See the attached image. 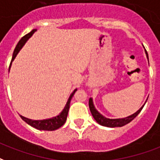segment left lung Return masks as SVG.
I'll use <instances>...</instances> for the list:
<instances>
[{
    "mask_svg": "<svg viewBox=\"0 0 160 160\" xmlns=\"http://www.w3.org/2000/svg\"><path fill=\"white\" fill-rule=\"evenodd\" d=\"M147 57H148V53H147ZM143 107H144V105H143L142 107L138 111H137L136 113H133L132 115L126 117V118H124V119H107V118H105V117L102 116L101 113H98V110L96 109L95 107H94V105H93L92 99V98H90L89 99V108L93 118L95 119V120L98 123V124H100L101 125H103V126H107V127H121L123 125H125L126 124H128V123H130L131 121H132V120L139 114V113L142 111Z\"/></svg>",
    "mask_w": 160,
    "mask_h": 160,
    "instance_id": "left-lung-1",
    "label": "left lung"
}]
</instances>
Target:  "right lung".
<instances>
[{"mask_svg": "<svg viewBox=\"0 0 160 160\" xmlns=\"http://www.w3.org/2000/svg\"><path fill=\"white\" fill-rule=\"evenodd\" d=\"M35 31V29H33L31 32H29V34L25 35L23 37L21 38V40L18 41V43L15 47L14 49L13 54H12V61H11L10 63V67L11 64H12V62L13 61V59L15 58V57L17 56V54L18 53V52L20 51V49L23 47V46L24 45L27 40L29 39L30 36H31L34 32ZM9 67V68H10ZM77 91V89H75L74 92H72V94L70 95L69 98H68V102H67V104L66 106L64 107L63 110L62 111V113H60L59 115L56 117H53L52 119H44V120H31V119H27L25 117H23L22 115H20V117L22 118L23 120H24L27 124H29V125L33 126L34 128H36L38 130H41V131H55L57 129L60 128L62 125H64L65 121L67 119V116H68V109H69V106H70V101L73 96L75 93V92Z\"/></svg>", "mask_w": 160, "mask_h": 160, "instance_id": "1", "label": "right lung"}]
</instances>
